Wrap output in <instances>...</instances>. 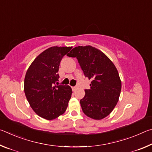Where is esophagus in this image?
<instances>
[{
	"mask_svg": "<svg viewBox=\"0 0 152 152\" xmlns=\"http://www.w3.org/2000/svg\"><path fill=\"white\" fill-rule=\"evenodd\" d=\"M78 86H74V87H72V91H75L76 90L78 89Z\"/></svg>",
	"mask_w": 152,
	"mask_h": 152,
	"instance_id": "1",
	"label": "esophagus"
}]
</instances>
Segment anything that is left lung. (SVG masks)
<instances>
[{
	"label": "left lung",
	"mask_w": 152,
	"mask_h": 152,
	"mask_svg": "<svg viewBox=\"0 0 152 152\" xmlns=\"http://www.w3.org/2000/svg\"><path fill=\"white\" fill-rule=\"evenodd\" d=\"M67 56L76 58L84 76L91 79L90 89L80 100L86 116L100 120L108 116L116 106L121 91V81L116 67L103 52L91 45L78 46Z\"/></svg>",
	"instance_id": "obj_1"
}]
</instances>
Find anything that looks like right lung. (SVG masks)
Wrapping results in <instances>:
<instances>
[{"mask_svg": "<svg viewBox=\"0 0 152 152\" xmlns=\"http://www.w3.org/2000/svg\"><path fill=\"white\" fill-rule=\"evenodd\" d=\"M72 47L53 46L36 58L25 74L24 91L36 114L47 120L66 111L72 93L70 86L58 85L59 66Z\"/></svg>", "mask_w": 152, "mask_h": 152, "instance_id": "obj_1", "label": "right lung"}]
</instances>
